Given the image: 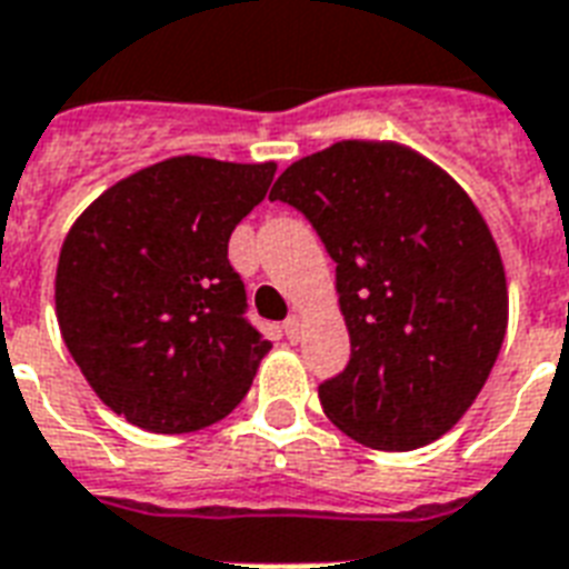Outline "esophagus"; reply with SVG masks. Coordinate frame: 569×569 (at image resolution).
<instances>
[{"label": "esophagus", "mask_w": 569, "mask_h": 569, "mask_svg": "<svg viewBox=\"0 0 569 569\" xmlns=\"http://www.w3.org/2000/svg\"><path fill=\"white\" fill-rule=\"evenodd\" d=\"M283 333H286V340H292V342L301 340V319H298V316H289V319L283 322Z\"/></svg>", "instance_id": "obj_1"}]
</instances>
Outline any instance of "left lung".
Here are the masks:
<instances>
[{"mask_svg":"<svg viewBox=\"0 0 569 569\" xmlns=\"http://www.w3.org/2000/svg\"><path fill=\"white\" fill-rule=\"evenodd\" d=\"M337 262L352 358L319 385L333 427L376 450L441 439L477 400L507 331V277L487 220L432 160L342 140L295 160L271 197Z\"/></svg>","mask_w":569,"mask_h":569,"instance_id":"obj_1","label":"left lung"}]
</instances>
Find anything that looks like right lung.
Returning a JSON list of instances; mask_svg holds the SVG:
<instances>
[{
  "label": "right lung",
  "mask_w": 569,
  "mask_h": 569,
  "mask_svg": "<svg viewBox=\"0 0 569 569\" xmlns=\"http://www.w3.org/2000/svg\"><path fill=\"white\" fill-rule=\"evenodd\" d=\"M277 163L160 160L103 190L64 236L56 319L86 381L133 427L181 436L223 420L271 342L247 322L229 236Z\"/></svg>",
  "instance_id": "1"
}]
</instances>
